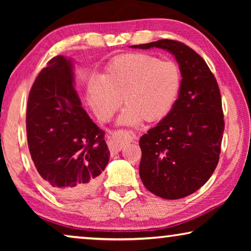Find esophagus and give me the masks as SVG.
Here are the masks:
<instances>
[{
  "label": "esophagus",
  "instance_id": "1",
  "mask_svg": "<svg viewBox=\"0 0 251 251\" xmlns=\"http://www.w3.org/2000/svg\"><path fill=\"white\" fill-rule=\"evenodd\" d=\"M135 139H137V136L131 133V131L120 130L117 133H114L113 135L108 136L107 144L110 154L116 155L118 151L123 150V147H124L126 143L133 142Z\"/></svg>",
  "mask_w": 251,
  "mask_h": 251
}]
</instances>
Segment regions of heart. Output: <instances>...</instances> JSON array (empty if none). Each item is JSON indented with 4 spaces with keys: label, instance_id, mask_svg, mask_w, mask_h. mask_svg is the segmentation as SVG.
I'll return each mask as SVG.
<instances>
[{
    "label": "heart",
    "instance_id": "obj_1",
    "mask_svg": "<svg viewBox=\"0 0 251 251\" xmlns=\"http://www.w3.org/2000/svg\"><path fill=\"white\" fill-rule=\"evenodd\" d=\"M181 88V72L175 62L143 53H128L113 59L87 91L91 107L107 122L124 101L126 109L118 123L137 125L157 123L169 115Z\"/></svg>",
    "mask_w": 251,
    "mask_h": 251
}]
</instances>
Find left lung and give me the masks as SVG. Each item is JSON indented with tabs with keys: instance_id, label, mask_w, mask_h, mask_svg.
Segmentation results:
<instances>
[{
	"instance_id": "left-lung-1",
	"label": "left lung",
	"mask_w": 251,
	"mask_h": 251,
	"mask_svg": "<svg viewBox=\"0 0 251 251\" xmlns=\"http://www.w3.org/2000/svg\"><path fill=\"white\" fill-rule=\"evenodd\" d=\"M130 48L165 50L179 64L181 88L175 106L139 139V176L156 196H189L205 185L219 160L225 122L217 80L201 55L178 41Z\"/></svg>"
}]
</instances>
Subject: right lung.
<instances>
[{
    "label": "right lung",
    "instance_id": "1",
    "mask_svg": "<svg viewBox=\"0 0 251 251\" xmlns=\"http://www.w3.org/2000/svg\"><path fill=\"white\" fill-rule=\"evenodd\" d=\"M28 150L48 188L61 198L94 192L109 160L104 131L82 107L73 62L55 56L40 72L26 109Z\"/></svg>",
    "mask_w": 251,
    "mask_h": 251
}]
</instances>
